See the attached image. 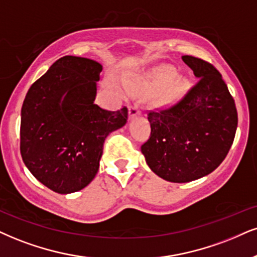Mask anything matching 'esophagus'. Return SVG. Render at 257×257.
Wrapping results in <instances>:
<instances>
[{
  "label": "esophagus",
  "instance_id": "obj_1",
  "mask_svg": "<svg viewBox=\"0 0 257 257\" xmlns=\"http://www.w3.org/2000/svg\"><path fill=\"white\" fill-rule=\"evenodd\" d=\"M142 113L141 108H139V106L137 103L132 104V106L128 107V114H130V118H135V116L139 115V114Z\"/></svg>",
  "mask_w": 257,
  "mask_h": 257
}]
</instances>
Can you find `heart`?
<instances>
[{"label":"heart","instance_id":"b5f03b06","mask_svg":"<svg viewBox=\"0 0 257 257\" xmlns=\"http://www.w3.org/2000/svg\"><path fill=\"white\" fill-rule=\"evenodd\" d=\"M177 75V72L175 70V68L173 66L166 65V66H161L158 68L157 70H155L153 74L149 75L147 77V80L142 81V82H135V81H126L125 82V87L126 89L131 93H135L141 87H144V85H155V87H158V85H164L170 83V82L175 79ZM185 87V81L182 78H176L175 81L173 83L172 87V94L176 95L179 94L180 91L183 89Z\"/></svg>","mask_w":257,"mask_h":257}]
</instances>
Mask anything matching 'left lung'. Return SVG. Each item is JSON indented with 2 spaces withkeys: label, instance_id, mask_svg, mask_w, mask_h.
<instances>
[{
  "label": "left lung",
  "instance_id": "obj_1",
  "mask_svg": "<svg viewBox=\"0 0 257 257\" xmlns=\"http://www.w3.org/2000/svg\"><path fill=\"white\" fill-rule=\"evenodd\" d=\"M182 61L199 78L170 106L149 110L150 137L142 145L150 169L170 182H189L213 172L235 139L237 109L220 72L193 56Z\"/></svg>",
  "mask_w": 257,
  "mask_h": 257
}]
</instances>
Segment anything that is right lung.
<instances>
[{"label": "right lung", "mask_w": 257, "mask_h": 257, "mask_svg": "<svg viewBox=\"0 0 257 257\" xmlns=\"http://www.w3.org/2000/svg\"><path fill=\"white\" fill-rule=\"evenodd\" d=\"M102 66L64 56L28 89L21 108L20 153L38 181L59 194L81 191L99 170L104 139L127 121L94 103Z\"/></svg>", "instance_id": "right-lung-1"}]
</instances>
